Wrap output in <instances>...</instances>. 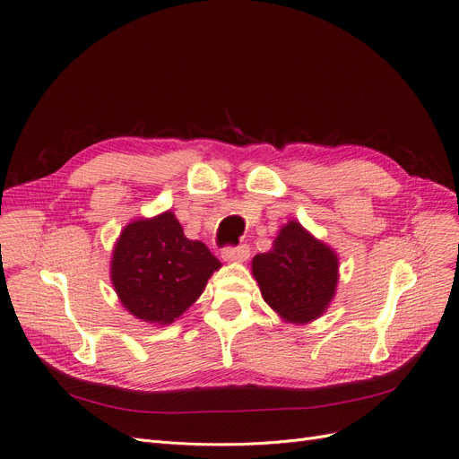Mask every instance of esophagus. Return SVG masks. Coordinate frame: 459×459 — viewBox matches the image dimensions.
Here are the masks:
<instances>
[{
    "mask_svg": "<svg viewBox=\"0 0 459 459\" xmlns=\"http://www.w3.org/2000/svg\"><path fill=\"white\" fill-rule=\"evenodd\" d=\"M224 262H247L250 258V248L247 245L241 247H226L222 250Z\"/></svg>",
    "mask_w": 459,
    "mask_h": 459,
    "instance_id": "1",
    "label": "esophagus"
}]
</instances>
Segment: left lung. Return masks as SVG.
Listing matches in <instances>:
<instances>
[{
  "label": "left lung",
  "mask_w": 459,
  "mask_h": 459,
  "mask_svg": "<svg viewBox=\"0 0 459 459\" xmlns=\"http://www.w3.org/2000/svg\"><path fill=\"white\" fill-rule=\"evenodd\" d=\"M252 274L262 298L284 322L308 324L332 303L339 282V258L296 220L284 224L273 248L255 254Z\"/></svg>",
  "instance_id": "obj_1"
}]
</instances>
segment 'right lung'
<instances>
[{
    "label": "right lung",
    "mask_w": 459,
    "mask_h": 459,
    "mask_svg": "<svg viewBox=\"0 0 459 459\" xmlns=\"http://www.w3.org/2000/svg\"><path fill=\"white\" fill-rule=\"evenodd\" d=\"M220 265L166 211L122 230L113 250L111 281L127 313L146 324L168 325L195 303Z\"/></svg>",
    "instance_id": "obj_1"
}]
</instances>
